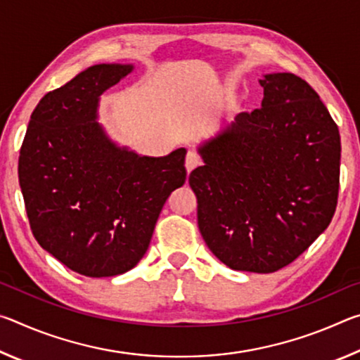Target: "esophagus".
<instances>
[{"mask_svg":"<svg viewBox=\"0 0 360 360\" xmlns=\"http://www.w3.org/2000/svg\"><path fill=\"white\" fill-rule=\"evenodd\" d=\"M202 165V157H200L198 152L195 150H188L187 152V157H186V168L187 172L191 173L192 169H195L197 167Z\"/></svg>","mask_w":360,"mask_h":360,"instance_id":"esophagus-1","label":"esophagus"}]
</instances>
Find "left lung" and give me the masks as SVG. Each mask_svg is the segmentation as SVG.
Segmentation results:
<instances>
[{"mask_svg":"<svg viewBox=\"0 0 360 360\" xmlns=\"http://www.w3.org/2000/svg\"><path fill=\"white\" fill-rule=\"evenodd\" d=\"M262 108L240 112L198 152L188 184L198 229L231 270L273 273L311 246L335 214L340 131L311 85L292 72L260 79Z\"/></svg>","mask_w":360,"mask_h":360,"instance_id":"8db88e82","label":"left lung"}]
</instances>
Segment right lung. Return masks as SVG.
I'll list each match as a JSON object with an SVG mask.
<instances>
[{
	"label": "right lung",
	"instance_id": "right-lung-1",
	"mask_svg": "<svg viewBox=\"0 0 360 360\" xmlns=\"http://www.w3.org/2000/svg\"><path fill=\"white\" fill-rule=\"evenodd\" d=\"M133 70L95 65L42 96L19 157L30 227L42 249L90 278L131 270L157 219L186 182V149L146 157L119 148L96 122L100 95Z\"/></svg>",
	"mask_w": 360,
	"mask_h": 360
}]
</instances>
